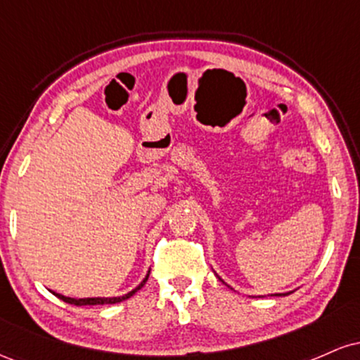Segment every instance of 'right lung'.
<instances>
[{
    "instance_id": "1",
    "label": "right lung",
    "mask_w": 360,
    "mask_h": 360,
    "mask_svg": "<svg viewBox=\"0 0 360 360\" xmlns=\"http://www.w3.org/2000/svg\"><path fill=\"white\" fill-rule=\"evenodd\" d=\"M148 272H150V271H148ZM147 279H148V274L146 276V279H143L137 288L131 289V291L127 292V295L117 296V298H79V300H76V298H68V296L59 295V292H53V291H52V295L57 296V298L62 300V301H65V303L76 304V307H86V304H115V303H120V301L128 300V298H130V296H134L135 292L139 291V289L143 288V284L147 283Z\"/></svg>"
}]
</instances>
